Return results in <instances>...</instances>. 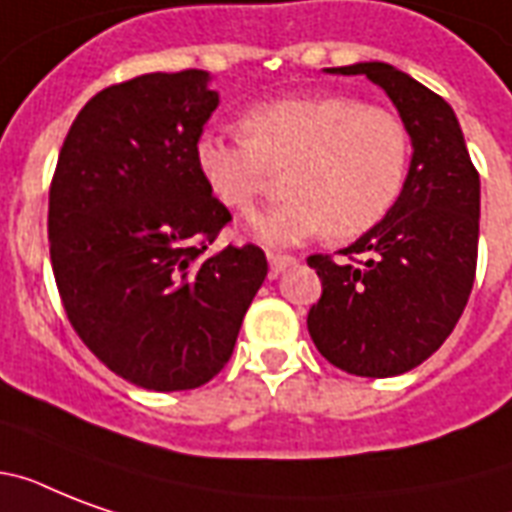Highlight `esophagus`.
<instances>
[{"label": "esophagus", "instance_id": "1", "mask_svg": "<svg viewBox=\"0 0 512 512\" xmlns=\"http://www.w3.org/2000/svg\"><path fill=\"white\" fill-rule=\"evenodd\" d=\"M268 263H271V273H273V276H279V273H284V271H287V268L297 265V257L279 255V252H268Z\"/></svg>", "mask_w": 512, "mask_h": 512}]
</instances>
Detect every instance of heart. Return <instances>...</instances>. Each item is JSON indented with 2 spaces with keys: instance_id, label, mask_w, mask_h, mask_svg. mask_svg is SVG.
Here are the masks:
<instances>
[{
  "instance_id": "1",
  "label": "heart",
  "mask_w": 512,
  "mask_h": 512,
  "mask_svg": "<svg viewBox=\"0 0 512 512\" xmlns=\"http://www.w3.org/2000/svg\"><path fill=\"white\" fill-rule=\"evenodd\" d=\"M244 138L204 132L196 167L215 199L249 212L273 172L287 170V201L252 217V233L292 247L324 233L356 239L396 207L412 140L401 116L348 92H313L260 103L241 119Z\"/></svg>"
}]
</instances>
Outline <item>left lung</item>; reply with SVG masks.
<instances>
[{"mask_svg":"<svg viewBox=\"0 0 512 512\" xmlns=\"http://www.w3.org/2000/svg\"><path fill=\"white\" fill-rule=\"evenodd\" d=\"M364 74L385 90L412 138L396 207L335 263L311 255L321 297L308 332L329 364L356 377H393L433 356L468 305L478 260L481 180L452 106L404 71L372 60L324 68Z\"/></svg>","mask_w":512,"mask_h":512,"instance_id":"1","label":"left lung"}]
</instances>
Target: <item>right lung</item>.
Masks as SVG:
<instances>
[{
	"instance_id": "obj_1",
	"label": "right lung",
	"mask_w": 512,
	"mask_h": 512,
	"mask_svg": "<svg viewBox=\"0 0 512 512\" xmlns=\"http://www.w3.org/2000/svg\"><path fill=\"white\" fill-rule=\"evenodd\" d=\"M220 98L199 68L100 90L50 185V260L76 335L132 385L199 388L233 353L268 276L255 244L207 252L231 220L196 167Z\"/></svg>"
}]
</instances>
